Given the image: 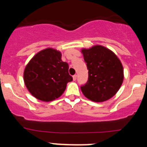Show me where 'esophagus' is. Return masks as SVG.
<instances>
[{
  "mask_svg": "<svg viewBox=\"0 0 147 147\" xmlns=\"http://www.w3.org/2000/svg\"><path fill=\"white\" fill-rule=\"evenodd\" d=\"M73 80H74V81H76V75L73 76Z\"/></svg>",
  "mask_w": 147,
  "mask_h": 147,
  "instance_id": "obj_1",
  "label": "esophagus"
}]
</instances>
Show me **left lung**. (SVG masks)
Segmentation results:
<instances>
[{
	"label": "left lung",
	"mask_w": 147,
	"mask_h": 147,
	"mask_svg": "<svg viewBox=\"0 0 147 147\" xmlns=\"http://www.w3.org/2000/svg\"><path fill=\"white\" fill-rule=\"evenodd\" d=\"M88 69V81L81 90L95 102H103L116 94L124 80V68L117 55L103 45L82 49Z\"/></svg>",
	"instance_id": "left-lung-1"
}]
</instances>
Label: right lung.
Wrapping results in <instances>:
<instances>
[{
	"label": "right lung",
	"instance_id": "obj_1",
	"mask_svg": "<svg viewBox=\"0 0 147 147\" xmlns=\"http://www.w3.org/2000/svg\"><path fill=\"white\" fill-rule=\"evenodd\" d=\"M62 53L47 48L30 59L23 72L24 83L34 98L49 102L59 98L73 80L68 74V64L62 62Z\"/></svg>",
	"mask_w": 147,
	"mask_h": 147
}]
</instances>
